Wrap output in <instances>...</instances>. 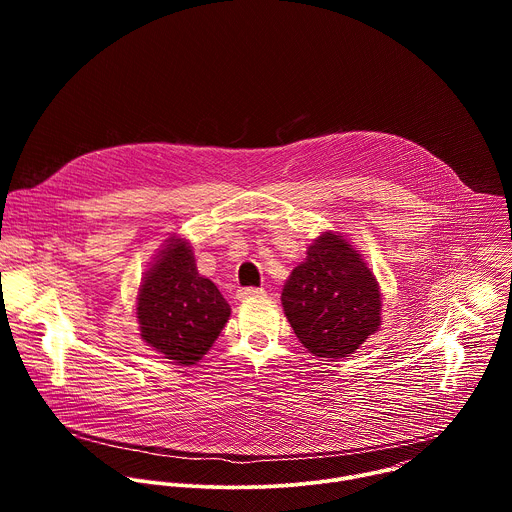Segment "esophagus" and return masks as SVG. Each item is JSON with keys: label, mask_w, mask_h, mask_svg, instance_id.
<instances>
[{"label": "esophagus", "mask_w": 512, "mask_h": 512, "mask_svg": "<svg viewBox=\"0 0 512 512\" xmlns=\"http://www.w3.org/2000/svg\"><path fill=\"white\" fill-rule=\"evenodd\" d=\"M265 289L263 287H241L237 291V298L239 300H247V298H255V296H263Z\"/></svg>", "instance_id": "1"}]
</instances>
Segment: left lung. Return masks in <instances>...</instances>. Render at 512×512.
<instances>
[{
  "mask_svg": "<svg viewBox=\"0 0 512 512\" xmlns=\"http://www.w3.org/2000/svg\"><path fill=\"white\" fill-rule=\"evenodd\" d=\"M287 322L320 358L350 356L381 326V289L352 245L334 233L318 237L281 291Z\"/></svg>",
  "mask_w": 512,
  "mask_h": 512,
  "instance_id": "obj_1",
  "label": "left lung"
}]
</instances>
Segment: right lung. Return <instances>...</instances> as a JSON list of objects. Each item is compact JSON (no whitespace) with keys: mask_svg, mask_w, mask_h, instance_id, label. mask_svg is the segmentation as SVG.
I'll return each instance as SVG.
<instances>
[{"mask_svg":"<svg viewBox=\"0 0 512 512\" xmlns=\"http://www.w3.org/2000/svg\"><path fill=\"white\" fill-rule=\"evenodd\" d=\"M141 338L176 364H196L225 328L231 306L218 287L198 273L192 249L170 239L137 294Z\"/></svg>","mask_w":512,"mask_h":512,"instance_id":"right-lung-1","label":"right lung"}]
</instances>
